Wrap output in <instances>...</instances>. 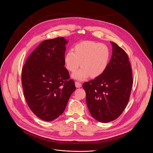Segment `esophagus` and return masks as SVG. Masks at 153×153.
I'll return each instance as SVG.
<instances>
[{
  "mask_svg": "<svg viewBox=\"0 0 153 153\" xmlns=\"http://www.w3.org/2000/svg\"><path fill=\"white\" fill-rule=\"evenodd\" d=\"M75 85H76V86L77 87V88H80V87L82 86V83L79 82H75Z\"/></svg>",
  "mask_w": 153,
  "mask_h": 153,
  "instance_id": "esophagus-1",
  "label": "esophagus"
}]
</instances>
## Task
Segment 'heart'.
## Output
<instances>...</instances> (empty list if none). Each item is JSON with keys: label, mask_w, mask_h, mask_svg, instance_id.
<instances>
[{"label": "heart", "mask_w": 153, "mask_h": 153, "mask_svg": "<svg viewBox=\"0 0 153 153\" xmlns=\"http://www.w3.org/2000/svg\"><path fill=\"white\" fill-rule=\"evenodd\" d=\"M110 58L109 48L103 43L93 41L81 42L74 47V51L68 50L65 54L66 68L74 71L80 65L82 68L72 75L76 79L83 80L89 76L97 77L106 70Z\"/></svg>", "instance_id": "b5f03b06"}]
</instances>
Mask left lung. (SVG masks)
Listing matches in <instances>:
<instances>
[{
    "label": "left lung",
    "instance_id": "obj_1",
    "mask_svg": "<svg viewBox=\"0 0 153 153\" xmlns=\"http://www.w3.org/2000/svg\"><path fill=\"white\" fill-rule=\"evenodd\" d=\"M111 43L112 57L106 70L100 76L83 84L91 115L103 123L116 119L123 113L133 83L128 54L116 43Z\"/></svg>",
    "mask_w": 153,
    "mask_h": 153
}]
</instances>
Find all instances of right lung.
<instances>
[{
	"label": "right lung",
	"mask_w": 153,
	"mask_h": 153,
	"mask_svg": "<svg viewBox=\"0 0 153 153\" xmlns=\"http://www.w3.org/2000/svg\"><path fill=\"white\" fill-rule=\"evenodd\" d=\"M64 37L45 40L31 53L22 70L24 97L40 119L51 121L64 111L76 86L64 65Z\"/></svg>",
	"instance_id": "obj_1"
}]
</instances>
